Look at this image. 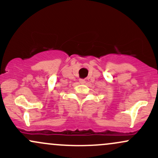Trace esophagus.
Wrapping results in <instances>:
<instances>
[{
	"label": "esophagus",
	"mask_w": 158,
	"mask_h": 158,
	"mask_svg": "<svg viewBox=\"0 0 158 158\" xmlns=\"http://www.w3.org/2000/svg\"><path fill=\"white\" fill-rule=\"evenodd\" d=\"M79 82L81 83V84H85V79H79Z\"/></svg>",
	"instance_id": "esophagus-1"
}]
</instances>
